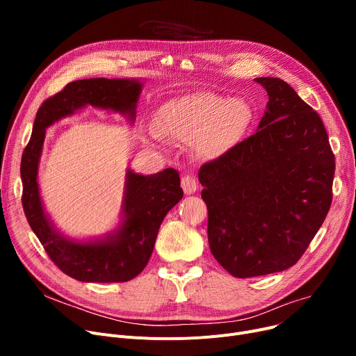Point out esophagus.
<instances>
[{
    "instance_id": "34e87169",
    "label": "esophagus",
    "mask_w": 356,
    "mask_h": 356,
    "mask_svg": "<svg viewBox=\"0 0 356 356\" xmlns=\"http://www.w3.org/2000/svg\"><path fill=\"white\" fill-rule=\"evenodd\" d=\"M181 188H183L184 193H188V195L195 193L196 189H197V181L193 176L186 175V176L181 177Z\"/></svg>"
}]
</instances>
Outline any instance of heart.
Listing matches in <instances>:
<instances>
[{
	"mask_svg": "<svg viewBox=\"0 0 356 356\" xmlns=\"http://www.w3.org/2000/svg\"><path fill=\"white\" fill-rule=\"evenodd\" d=\"M251 108L242 99L196 93L168 102L160 115V133L184 144H197L207 156L225 152L247 129Z\"/></svg>",
	"mask_w": 356,
	"mask_h": 356,
	"instance_id": "1",
	"label": "heart"
}]
</instances>
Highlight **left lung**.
<instances>
[{
    "label": "left lung",
    "mask_w": 356,
    "mask_h": 356,
    "mask_svg": "<svg viewBox=\"0 0 356 356\" xmlns=\"http://www.w3.org/2000/svg\"><path fill=\"white\" fill-rule=\"evenodd\" d=\"M255 81L268 93L258 131L199 170L211 251L238 278L302 258L330 209L334 175L319 114L284 81Z\"/></svg>",
    "instance_id": "8db88e82"
}]
</instances>
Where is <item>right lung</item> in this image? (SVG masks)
Wrapping results in <instances>:
<instances>
[{"mask_svg":"<svg viewBox=\"0 0 356 356\" xmlns=\"http://www.w3.org/2000/svg\"><path fill=\"white\" fill-rule=\"evenodd\" d=\"M140 92L141 83L134 79L93 78L67 83L37 111L30 141L23 152L22 203L29 225L54 266L79 282L124 283L144 270L164 216L183 197L180 176L175 168H164L152 176L128 172L125 220L120 231L108 241L74 244L54 232L42 207L37 165L46 128L83 105L114 109L134 118Z\"/></svg>","mask_w":356,"mask_h":356,"instance_id":"obj_1","label":"right lung"}]
</instances>
